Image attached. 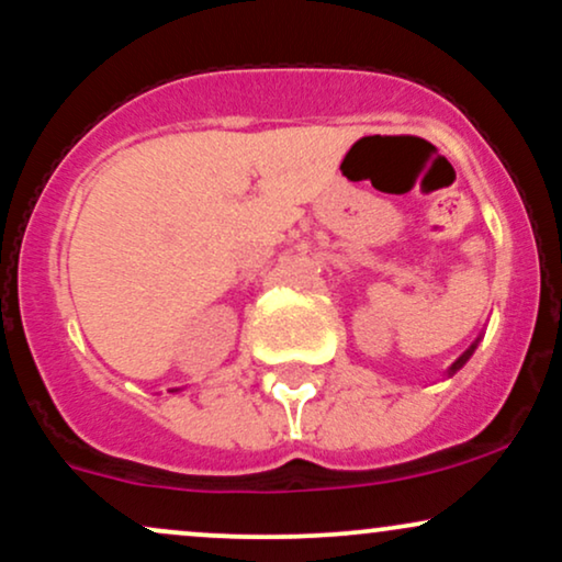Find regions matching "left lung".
<instances>
[{
	"instance_id": "1",
	"label": "left lung",
	"mask_w": 562,
	"mask_h": 562,
	"mask_svg": "<svg viewBox=\"0 0 562 562\" xmlns=\"http://www.w3.org/2000/svg\"><path fill=\"white\" fill-rule=\"evenodd\" d=\"M473 351H475V344H473V346H470V348H468V351H465V353H462V357H460V359H457V362H454V364H451L449 375H451V372H457V370H460V367L468 362V359H470V353H473Z\"/></svg>"
}]
</instances>
